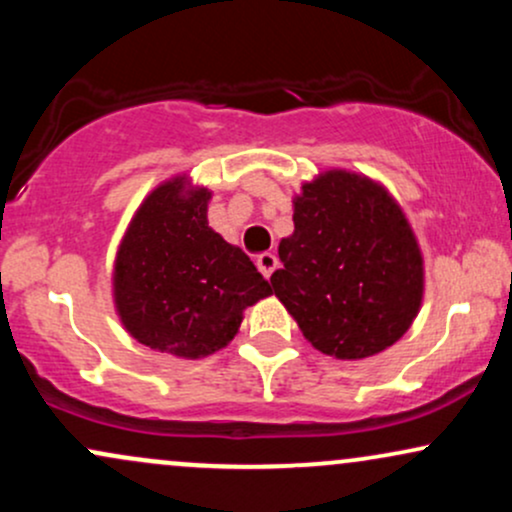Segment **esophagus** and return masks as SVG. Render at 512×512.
<instances>
[{"mask_svg": "<svg viewBox=\"0 0 512 512\" xmlns=\"http://www.w3.org/2000/svg\"><path fill=\"white\" fill-rule=\"evenodd\" d=\"M255 262H257V269H260V272L267 276V279L272 276L274 269L279 267V260H276L274 252H262V255H257Z\"/></svg>", "mask_w": 512, "mask_h": 512, "instance_id": "1", "label": "esophagus"}]
</instances>
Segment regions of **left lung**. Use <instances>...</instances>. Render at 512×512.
<instances>
[{
	"label": "left lung",
	"mask_w": 512,
	"mask_h": 512,
	"mask_svg": "<svg viewBox=\"0 0 512 512\" xmlns=\"http://www.w3.org/2000/svg\"><path fill=\"white\" fill-rule=\"evenodd\" d=\"M293 233L279 243L276 298L327 356L368 358L409 330L424 267L402 209L380 185L346 170L305 182Z\"/></svg>",
	"instance_id": "1"
}]
</instances>
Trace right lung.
Here are the masks:
<instances>
[{
    "mask_svg": "<svg viewBox=\"0 0 512 512\" xmlns=\"http://www.w3.org/2000/svg\"><path fill=\"white\" fill-rule=\"evenodd\" d=\"M209 197L166 182L146 197L117 252V310L149 349L214 354L236 337L243 310L272 293L250 257L209 228Z\"/></svg>",
    "mask_w": 512,
    "mask_h": 512,
    "instance_id": "add662e5",
    "label": "right lung"
}]
</instances>
